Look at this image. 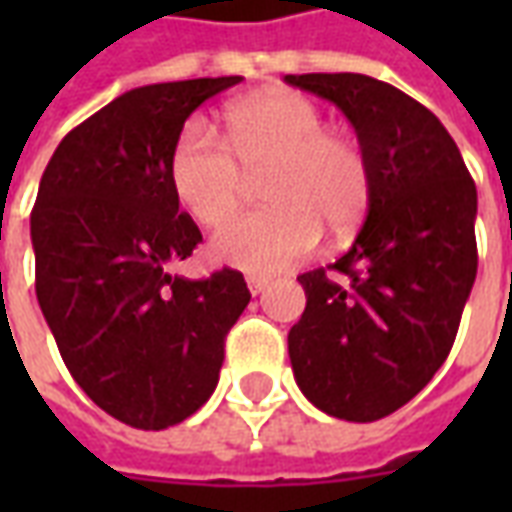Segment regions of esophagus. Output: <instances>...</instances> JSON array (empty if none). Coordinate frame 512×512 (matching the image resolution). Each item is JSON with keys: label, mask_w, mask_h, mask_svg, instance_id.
Returning <instances> with one entry per match:
<instances>
[{"label": "esophagus", "mask_w": 512, "mask_h": 512, "mask_svg": "<svg viewBox=\"0 0 512 512\" xmlns=\"http://www.w3.org/2000/svg\"><path fill=\"white\" fill-rule=\"evenodd\" d=\"M246 288H249L252 296H257V293H263L268 288V277H246Z\"/></svg>", "instance_id": "esophagus-1"}]
</instances>
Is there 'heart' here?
<instances>
[{"instance_id": "heart-1", "label": "heart", "mask_w": 512, "mask_h": 512, "mask_svg": "<svg viewBox=\"0 0 512 512\" xmlns=\"http://www.w3.org/2000/svg\"><path fill=\"white\" fill-rule=\"evenodd\" d=\"M231 147L227 148L226 145ZM268 208L238 216L216 233L211 252L249 274H274L332 233L365 219L373 172L351 136L326 131L304 95L268 90L227 109V142L205 120L183 126L169 153V186L202 227L222 224L241 202L244 175H263Z\"/></svg>"}]
</instances>
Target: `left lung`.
<instances>
[{
	"label": "left lung",
	"mask_w": 512,
	"mask_h": 512,
	"mask_svg": "<svg viewBox=\"0 0 512 512\" xmlns=\"http://www.w3.org/2000/svg\"><path fill=\"white\" fill-rule=\"evenodd\" d=\"M354 126L373 172L367 219L326 271H307L288 334L296 384L326 414L373 422L406 406L450 354L477 277V189L430 109L362 73H288Z\"/></svg>",
	"instance_id": "8db88e82"
}]
</instances>
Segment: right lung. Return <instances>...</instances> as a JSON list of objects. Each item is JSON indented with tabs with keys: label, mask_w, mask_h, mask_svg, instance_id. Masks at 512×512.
I'll return each mask as SVG.
<instances>
[{
	"label": "right lung",
	"mask_w": 512,
	"mask_h": 512,
	"mask_svg": "<svg viewBox=\"0 0 512 512\" xmlns=\"http://www.w3.org/2000/svg\"><path fill=\"white\" fill-rule=\"evenodd\" d=\"M241 76L145 84L54 150L29 230L35 293L62 362L95 406L164 430L213 395L224 337L249 304L244 274H169L202 233L169 186V153L200 104Z\"/></svg>",
	"instance_id": "add662e5"
}]
</instances>
